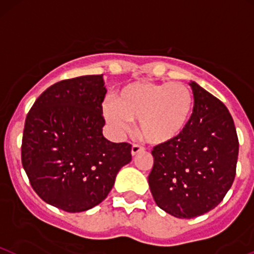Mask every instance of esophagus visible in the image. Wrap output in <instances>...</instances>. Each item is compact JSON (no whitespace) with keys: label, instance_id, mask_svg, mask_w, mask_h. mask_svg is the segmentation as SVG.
I'll return each instance as SVG.
<instances>
[{"label":"esophagus","instance_id":"34e87169","mask_svg":"<svg viewBox=\"0 0 254 254\" xmlns=\"http://www.w3.org/2000/svg\"><path fill=\"white\" fill-rule=\"evenodd\" d=\"M143 151H145V148H143L142 146H140V145H132V147H131V154H132V157L137 156L138 153H141V152H143Z\"/></svg>","mask_w":254,"mask_h":254}]
</instances>
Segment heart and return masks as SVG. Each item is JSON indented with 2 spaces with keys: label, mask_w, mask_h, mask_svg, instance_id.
Masks as SVG:
<instances>
[{
  "label": "heart",
  "mask_w": 254,
  "mask_h": 254,
  "mask_svg": "<svg viewBox=\"0 0 254 254\" xmlns=\"http://www.w3.org/2000/svg\"><path fill=\"white\" fill-rule=\"evenodd\" d=\"M194 108L192 91L181 82L136 81L127 85L117 100H108L103 113L118 131H129L138 122V136L151 145H165L180 137Z\"/></svg>",
  "instance_id": "heart-1"
}]
</instances>
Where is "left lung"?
<instances>
[{
  "mask_svg": "<svg viewBox=\"0 0 254 254\" xmlns=\"http://www.w3.org/2000/svg\"><path fill=\"white\" fill-rule=\"evenodd\" d=\"M194 108L175 141L152 151L148 185L154 202L176 218L191 219L223 201L236 174L239 138L231 114L217 97L191 81Z\"/></svg>",
  "mask_w": 254,
  "mask_h": 254,
  "instance_id": "obj_1",
  "label": "left lung"
}]
</instances>
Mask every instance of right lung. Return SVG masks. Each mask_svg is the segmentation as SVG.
I'll list each match as a JSON object with an SVG mask.
<instances>
[{
    "instance_id": "obj_1",
    "label": "right lung",
    "mask_w": 254,
    "mask_h": 254,
    "mask_svg": "<svg viewBox=\"0 0 254 254\" xmlns=\"http://www.w3.org/2000/svg\"><path fill=\"white\" fill-rule=\"evenodd\" d=\"M102 75L62 80L45 90L25 119L21 163L46 203L84 212L108 196L118 172L131 161V145L102 134Z\"/></svg>"
}]
</instances>
